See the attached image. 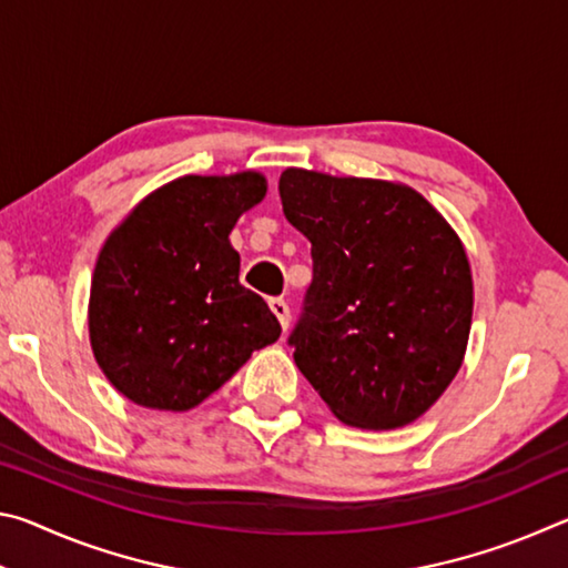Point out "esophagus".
<instances>
[{
	"label": "esophagus",
	"instance_id": "esophagus-1",
	"mask_svg": "<svg viewBox=\"0 0 568 568\" xmlns=\"http://www.w3.org/2000/svg\"><path fill=\"white\" fill-rule=\"evenodd\" d=\"M271 311L275 313V318L281 321L283 331H287V325H291V307H287L283 297H271Z\"/></svg>",
	"mask_w": 568,
	"mask_h": 568
}]
</instances>
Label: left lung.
<instances>
[{
	"label": "left lung",
	"instance_id": "8db88e82",
	"mask_svg": "<svg viewBox=\"0 0 568 568\" xmlns=\"http://www.w3.org/2000/svg\"><path fill=\"white\" fill-rule=\"evenodd\" d=\"M283 213L311 240L295 365L333 416L390 430L420 418L464 363L474 277L446 217L408 185L287 168Z\"/></svg>",
	"mask_w": 568,
	"mask_h": 568
}]
</instances>
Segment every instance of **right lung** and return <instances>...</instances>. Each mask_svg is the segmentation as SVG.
<instances>
[{
	"mask_svg": "<svg viewBox=\"0 0 568 568\" xmlns=\"http://www.w3.org/2000/svg\"><path fill=\"white\" fill-rule=\"evenodd\" d=\"M267 192L261 172L185 175L112 230L90 287L94 361L124 398L190 410L281 338L271 307L240 285L237 217Z\"/></svg>",
	"mask_w": 568,
	"mask_h": 568,
	"instance_id": "1",
	"label": "right lung"
}]
</instances>
